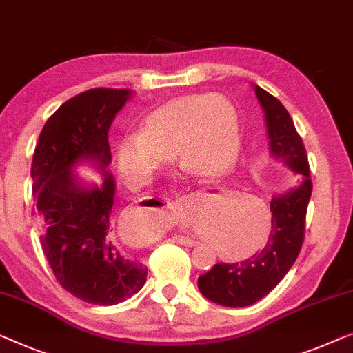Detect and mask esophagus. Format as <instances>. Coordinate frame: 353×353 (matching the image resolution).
<instances>
[{
  "mask_svg": "<svg viewBox=\"0 0 353 353\" xmlns=\"http://www.w3.org/2000/svg\"><path fill=\"white\" fill-rule=\"evenodd\" d=\"M176 243H181V245H186V247H194V245H197V242L191 237H183V236H176L173 237Z\"/></svg>",
  "mask_w": 353,
  "mask_h": 353,
  "instance_id": "34e87169",
  "label": "esophagus"
}]
</instances>
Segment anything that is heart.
Listing matches in <instances>:
<instances>
[{"label": "heart", "instance_id": "b5f03b06", "mask_svg": "<svg viewBox=\"0 0 353 353\" xmlns=\"http://www.w3.org/2000/svg\"><path fill=\"white\" fill-rule=\"evenodd\" d=\"M240 121L232 101L216 94L175 99L152 110L141 121L140 134L124 135L116 146L121 176L130 188H141L175 154L178 164L201 176H218L236 164ZM254 221H242L234 237L256 239Z\"/></svg>", "mask_w": 353, "mask_h": 353}]
</instances>
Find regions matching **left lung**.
<instances>
[{"instance_id":"1","label":"left lung","mask_w":353,"mask_h":353,"mask_svg":"<svg viewBox=\"0 0 353 353\" xmlns=\"http://www.w3.org/2000/svg\"><path fill=\"white\" fill-rule=\"evenodd\" d=\"M264 111L269 151L274 159L291 168L298 185L274 194L270 201L272 228L261 252L245 261L214 264L197 280L201 293L226 307H245L263 299L280 283L303 247L305 213L312 194L307 154L285 106L269 92L253 85Z\"/></svg>"}]
</instances>
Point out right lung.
I'll return each instance as SVG.
<instances>
[{"label": "right lung", "instance_id": "1", "mask_svg": "<svg viewBox=\"0 0 353 353\" xmlns=\"http://www.w3.org/2000/svg\"><path fill=\"white\" fill-rule=\"evenodd\" d=\"M134 92L90 89L49 117L32 162L41 247L62 287L84 303L114 305L143 288L148 268L125 256L113 240L116 183L108 130ZM94 165L104 180L88 185L74 167Z\"/></svg>", "mask_w": 353, "mask_h": 353}]
</instances>
